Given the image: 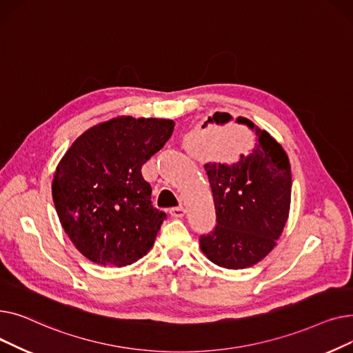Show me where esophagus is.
I'll return each instance as SVG.
<instances>
[{
	"label": "esophagus",
	"mask_w": 353,
	"mask_h": 353,
	"mask_svg": "<svg viewBox=\"0 0 353 353\" xmlns=\"http://www.w3.org/2000/svg\"><path fill=\"white\" fill-rule=\"evenodd\" d=\"M169 213H170L173 217H183L184 213H186V210H184L181 206H179V208H172Z\"/></svg>",
	"instance_id": "1"
}]
</instances>
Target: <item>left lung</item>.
Masks as SVG:
<instances>
[{
  "label": "left lung",
  "mask_w": 353,
  "mask_h": 353,
  "mask_svg": "<svg viewBox=\"0 0 353 353\" xmlns=\"http://www.w3.org/2000/svg\"><path fill=\"white\" fill-rule=\"evenodd\" d=\"M229 113H214L205 123L226 124ZM254 132V141L232 164L208 163L216 228L200 236V249L210 262L226 269H246L276 246L288 221L292 193L290 163L283 147L266 130L237 117Z\"/></svg>",
  "instance_id": "obj_1"
}]
</instances>
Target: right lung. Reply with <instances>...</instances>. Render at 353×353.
<instances>
[{"mask_svg": "<svg viewBox=\"0 0 353 353\" xmlns=\"http://www.w3.org/2000/svg\"><path fill=\"white\" fill-rule=\"evenodd\" d=\"M173 128L167 119L116 117L88 128L60 160L51 186L55 210L88 261L121 268L154 245L165 213L153 208L141 165Z\"/></svg>", "mask_w": 353, "mask_h": 353, "instance_id": "add662e5", "label": "right lung"}]
</instances>
